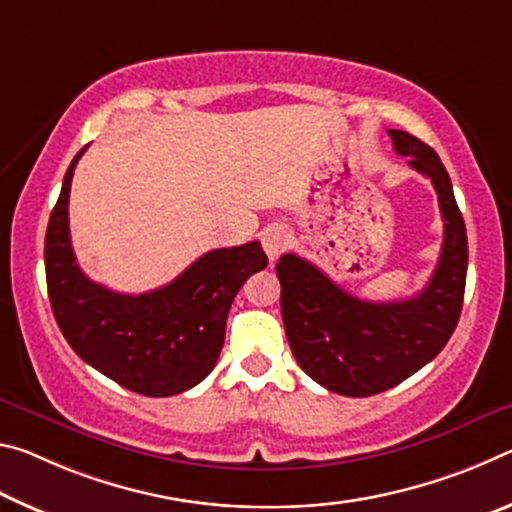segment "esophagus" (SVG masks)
<instances>
[{"label":"esophagus","mask_w":512,"mask_h":512,"mask_svg":"<svg viewBox=\"0 0 512 512\" xmlns=\"http://www.w3.org/2000/svg\"><path fill=\"white\" fill-rule=\"evenodd\" d=\"M263 249L265 254L270 256V261H276L283 251H286L290 247V231L286 224H272L267 226V229L263 231Z\"/></svg>","instance_id":"1"}]
</instances>
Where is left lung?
Returning <instances> with one entry per match:
<instances>
[{"instance_id":"8db88e82","label":"left lung","mask_w":512,"mask_h":512,"mask_svg":"<svg viewBox=\"0 0 512 512\" xmlns=\"http://www.w3.org/2000/svg\"><path fill=\"white\" fill-rule=\"evenodd\" d=\"M388 136L438 192L445 240L429 286L410 299L365 301L306 258L283 254L276 263L292 354L313 381L345 397L390 390L431 363L454 333L465 297L467 231L445 165L420 138L397 129Z\"/></svg>"}]
</instances>
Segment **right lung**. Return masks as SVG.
Returning <instances> with one entry per match:
<instances>
[{"label":"right lung","instance_id":"right-lung-1","mask_svg":"<svg viewBox=\"0 0 512 512\" xmlns=\"http://www.w3.org/2000/svg\"><path fill=\"white\" fill-rule=\"evenodd\" d=\"M74 156L45 236L47 292L67 345L108 379L145 397H172L195 388L217 363L226 315L251 274L267 267L261 242L213 249L163 288L122 295L90 281L70 242Z\"/></svg>","mask_w":512,"mask_h":512}]
</instances>
